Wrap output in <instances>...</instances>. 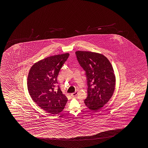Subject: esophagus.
<instances>
[{"mask_svg":"<svg viewBox=\"0 0 148 148\" xmlns=\"http://www.w3.org/2000/svg\"><path fill=\"white\" fill-rule=\"evenodd\" d=\"M77 95H78V92H77V91H75V92L71 94V96L72 97H75Z\"/></svg>","mask_w":148,"mask_h":148,"instance_id":"34e87169","label":"esophagus"}]
</instances>
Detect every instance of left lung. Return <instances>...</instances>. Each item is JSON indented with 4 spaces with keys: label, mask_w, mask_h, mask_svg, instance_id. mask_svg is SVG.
<instances>
[{
    "label": "left lung",
    "mask_w": 148,
    "mask_h": 148,
    "mask_svg": "<svg viewBox=\"0 0 148 148\" xmlns=\"http://www.w3.org/2000/svg\"><path fill=\"white\" fill-rule=\"evenodd\" d=\"M75 56L87 78V97L84 103L89 109L98 110L113 94L115 76L113 67L107 58L101 54L78 51Z\"/></svg>",
    "instance_id": "8db88e82"
}]
</instances>
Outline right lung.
I'll use <instances>...</instances> for the list:
<instances>
[{
    "label": "right lung",
    "instance_id": "right-lung-1",
    "mask_svg": "<svg viewBox=\"0 0 148 148\" xmlns=\"http://www.w3.org/2000/svg\"><path fill=\"white\" fill-rule=\"evenodd\" d=\"M69 54L47 57L32 66L27 78V88L32 99L49 113L58 114L63 110L68 99L58 84L57 77Z\"/></svg>",
    "mask_w": 148,
    "mask_h": 148
}]
</instances>
